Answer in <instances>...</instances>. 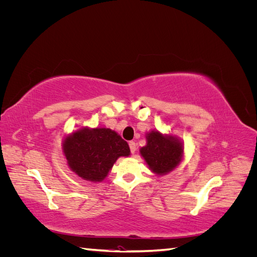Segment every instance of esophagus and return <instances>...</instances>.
<instances>
[{
	"label": "esophagus",
	"instance_id": "obj_1",
	"mask_svg": "<svg viewBox=\"0 0 257 257\" xmlns=\"http://www.w3.org/2000/svg\"><path fill=\"white\" fill-rule=\"evenodd\" d=\"M128 146H130L131 152L132 153H135V151H136V144H135V142H130Z\"/></svg>",
	"mask_w": 257,
	"mask_h": 257
}]
</instances>
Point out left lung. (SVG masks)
I'll list each match as a JSON object with an SVG mask.
<instances>
[{
    "label": "left lung",
    "mask_w": 257,
    "mask_h": 257,
    "mask_svg": "<svg viewBox=\"0 0 257 257\" xmlns=\"http://www.w3.org/2000/svg\"><path fill=\"white\" fill-rule=\"evenodd\" d=\"M147 145L141 154L151 172L159 176L174 170L183 158V145L172 135H164L159 131H151L146 135Z\"/></svg>",
    "instance_id": "left-lung-1"
}]
</instances>
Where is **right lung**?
I'll use <instances>...</instances> for the list:
<instances>
[{
	"label": "right lung",
	"mask_w": 257,
	"mask_h": 257,
	"mask_svg": "<svg viewBox=\"0 0 257 257\" xmlns=\"http://www.w3.org/2000/svg\"><path fill=\"white\" fill-rule=\"evenodd\" d=\"M67 165L83 180L100 182L115 161L128 157L127 143L114 131L83 127L67 135L62 145Z\"/></svg>",
	"instance_id": "1"
}]
</instances>
